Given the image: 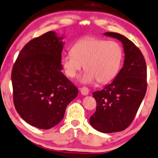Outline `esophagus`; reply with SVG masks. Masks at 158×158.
<instances>
[{
  "instance_id": "obj_1",
  "label": "esophagus",
  "mask_w": 158,
  "mask_h": 158,
  "mask_svg": "<svg viewBox=\"0 0 158 158\" xmlns=\"http://www.w3.org/2000/svg\"><path fill=\"white\" fill-rule=\"evenodd\" d=\"M79 90H80L81 94H82V95H87V94H89V89H88V88H87V87H85L80 88Z\"/></svg>"
}]
</instances>
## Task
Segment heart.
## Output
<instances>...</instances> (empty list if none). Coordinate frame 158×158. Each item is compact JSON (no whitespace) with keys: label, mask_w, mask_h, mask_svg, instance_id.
<instances>
[{"label":"heart","mask_w":158,"mask_h":158,"mask_svg":"<svg viewBox=\"0 0 158 158\" xmlns=\"http://www.w3.org/2000/svg\"><path fill=\"white\" fill-rule=\"evenodd\" d=\"M123 56V49L117 42L89 37L76 42L71 52L62 56L61 64L69 78L74 77L84 65L86 71L79 78L81 82L107 83L118 73Z\"/></svg>","instance_id":"obj_1"}]
</instances>
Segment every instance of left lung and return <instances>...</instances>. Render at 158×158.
Returning a JSON list of instances; mask_svg holds the SVG:
<instances>
[{"mask_svg": "<svg viewBox=\"0 0 158 158\" xmlns=\"http://www.w3.org/2000/svg\"><path fill=\"white\" fill-rule=\"evenodd\" d=\"M104 35L121 42L125 59L114 80L92 93L97 107L89 123L98 131L113 133L133 121L147 91V66L142 52L131 40L116 32Z\"/></svg>", "mask_w": 158, "mask_h": 158, "instance_id": "obj_1", "label": "left lung"}]
</instances>
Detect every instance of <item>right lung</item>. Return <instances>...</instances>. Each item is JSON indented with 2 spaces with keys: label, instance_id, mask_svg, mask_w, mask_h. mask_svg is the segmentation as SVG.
Returning <instances> with one entry per match:
<instances>
[{
  "label": "right lung",
  "instance_id": "1",
  "mask_svg": "<svg viewBox=\"0 0 158 158\" xmlns=\"http://www.w3.org/2000/svg\"><path fill=\"white\" fill-rule=\"evenodd\" d=\"M64 37L50 31L23 48L13 66L14 106L27 123L49 129L64 117L78 89L61 72Z\"/></svg>",
  "mask_w": 158,
  "mask_h": 158
}]
</instances>
